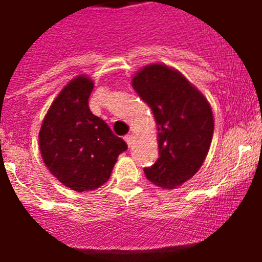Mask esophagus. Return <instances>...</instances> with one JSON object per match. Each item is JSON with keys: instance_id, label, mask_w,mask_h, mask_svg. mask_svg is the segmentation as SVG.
Segmentation results:
<instances>
[{"instance_id": "esophagus-1", "label": "esophagus", "mask_w": 262, "mask_h": 262, "mask_svg": "<svg viewBox=\"0 0 262 262\" xmlns=\"http://www.w3.org/2000/svg\"><path fill=\"white\" fill-rule=\"evenodd\" d=\"M123 139H125V141H126L127 147H132V144L135 143V136L132 135V133H130V135H126V136H125Z\"/></svg>"}]
</instances>
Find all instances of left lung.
I'll use <instances>...</instances> for the list:
<instances>
[{
  "label": "left lung",
  "mask_w": 262,
  "mask_h": 262,
  "mask_svg": "<svg viewBox=\"0 0 262 262\" xmlns=\"http://www.w3.org/2000/svg\"><path fill=\"white\" fill-rule=\"evenodd\" d=\"M132 85L154 113L159 158L144 168L156 186L175 189L203 166L213 135V114L207 98L177 69L151 63L140 69Z\"/></svg>",
  "instance_id": "obj_1"
}]
</instances>
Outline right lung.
<instances>
[{
  "label": "right lung",
  "instance_id": "add662e5",
  "mask_svg": "<svg viewBox=\"0 0 262 262\" xmlns=\"http://www.w3.org/2000/svg\"><path fill=\"white\" fill-rule=\"evenodd\" d=\"M94 81L71 80L51 103L39 130V148L49 171L72 190H94L110 178L127 145L103 119L91 113Z\"/></svg>",
  "mask_w": 262,
  "mask_h": 262
}]
</instances>
